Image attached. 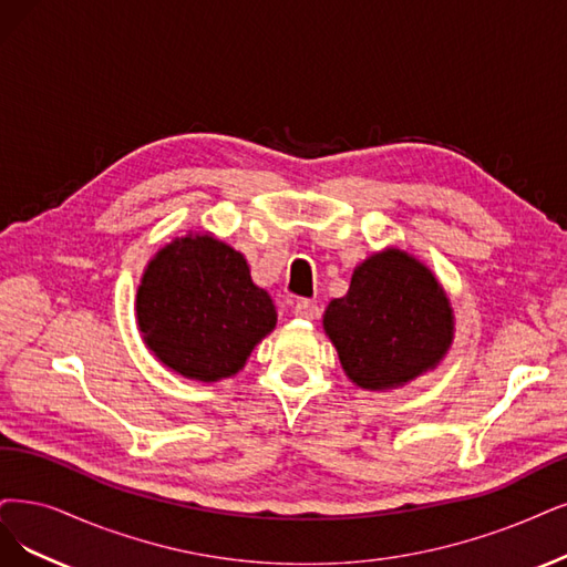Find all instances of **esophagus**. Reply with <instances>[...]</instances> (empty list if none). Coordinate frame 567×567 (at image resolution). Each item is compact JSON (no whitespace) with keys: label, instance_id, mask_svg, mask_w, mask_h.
<instances>
[{"label":"esophagus","instance_id":"obj_1","mask_svg":"<svg viewBox=\"0 0 567 567\" xmlns=\"http://www.w3.org/2000/svg\"><path fill=\"white\" fill-rule=\"evenodd\" d=\"M295 316L301 318V320H318L320 308H318V303H312V301H308V299H301V301L295 306Z\"/></svg>","mask_w":567,"mask_h":567}]
</instances>
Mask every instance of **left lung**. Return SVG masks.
<instances>
[{
	"label": "left lung",
	"instance_id": "obj_1",
	"mask_svg": "<svg viewBox=\"0 0 567 567\" xmlns=\"http://www.w3.org/2000/svg\"><path fill=\"white\" fill-rule=\"evenodd\" d=\"M322 327L348 379L385 392L439 367L455 318L434 272L409 251L385 247L352 270L348 295L327 306Z\"/></svg>",
	"mask_w": 567,
	"mask_h": 567
}]
</instances>
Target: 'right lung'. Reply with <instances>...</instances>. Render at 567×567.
<instances>
[{
  "label": "right lung",
  "instance_id": "obj_1",
  "mask_svg": "<svg viewBox=\"0 0 567 567\" xmlns=\"http://www.w3.org/2000/svg\"><path fill=\"white\" fill-rule=\"evenodd\" d=\"M135 318L158 362L188 381L217 383L245 367L278 312L251 282L245 255L209 230H188L146 264Z\"/></svg>",
  "mask_w": 567,
  "mask_h": 567
}]
</instances>
